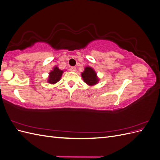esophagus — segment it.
Instances as JSON below:
<instances>
[{"label":"esophagus","instance_id":"esophagus-1","mask_svg":"<svg viewBox=\"0 0 160 160\" xmlns=\"http://www.w3.org/2000/svg\"><path fill=\"white\" fill-rule=\"evenodd\" d=\"M70 70H71L72 72H75L76 70H77V69H76L75 67H71V68H70Z\"/></svg>","mask_w":160,"mask_h":160}]
</instances>
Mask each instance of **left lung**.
<instances>
[{
	"label": "left lung",
	"mask_w": 160,
	"mask_h": 160,
	"mask_svg": "<svg viewBox=\"0 0 160 160\" xmlns=\"http://www.w3.org/2000/svg\"><path fill=\"white\" fill-rule=\"evenodd\" d=\"M81 77L83 81L89 86H94L99 81V78L98 77L96 71L89 66L85 67L83 72H81Z\"/></svg>",
	"instance_id": "1"
}]
</instances>
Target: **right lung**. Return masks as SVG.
Here are the masks:
<instances>
[{
    "label": "right lung",
    "instance_id": "add662e5",
    "mask_svg": "<svg viewBox=\"0 0 160 160\" xmlns=\"http://www.w3.org/2000/svg\"><path fill=\"white\" fill-rule=\"evenodd\" d=\"M63 72L64 71L59 69V68L57 66H55L52 68V70L49 73L47 83L52 85L57 83L58 81H60Z\"/></svg>",
    "mask_w": 160,
    "mask_h": 160
}]
</instances>
